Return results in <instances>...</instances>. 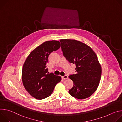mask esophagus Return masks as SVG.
Listing matches in <instances>:
<instances>
[{
  "mask_svg": "<svg viewBox=\"0 0 122 122\" xmlns=\"http://www.w3.org/2000/svg\"><path fill=\"white\" fill-rule=\"evenodd\" d=\"M62 78L63 79H66L68 78V76L67 75H65V76H61Z\"/></svg>",
  "mask_w": 122,
  "mask_h": 122,
  "instance_id": "1",
  "label": "esophagus"
}]
</instances>
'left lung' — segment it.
Wrapping results in <instances>:
<instances>
[{
  "instance_id": "obj_1",
  "label": "left lung",
  "mask_w": 122,
  "mask_h": 122,
  "mask_svg": "<svg viewBox=\"0 0 122 122\" xmlns=\"http://www.w3.org/2000/svg\"><path fill=\"white\" fill-rule=\"evenodd\" d=\"M64 56L76 64V73L70 75L74 86L69 91L71 96L79 99L89 97L99 84L101 66L96 53L86 44L72 39H61Z\"/></svg>"
}]
</instances>
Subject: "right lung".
I'll return each instance as SVG.
<instances>
[{
  "label": "right lung",
  "mask_w": 122,
  "mask_h": 122,
  "mask_svg": "<svg viewBox=\"0 0 122 122\" xmlns=\"http://www.w3.org/2000/svg\"><path fill=\"white\" fill-rule=\"evenodd\" d=\"M60 47L61 44L58 41L45 42L29 54L23 64V85L26 91L37 99L50 96L56 85L61 80V76L48 73L46 66L49 54Z\"/></svg>",
  "instance_id": "right-lung-1"
}]
</instances>
